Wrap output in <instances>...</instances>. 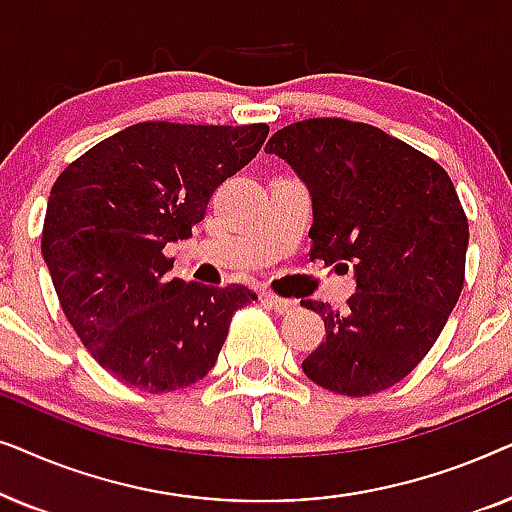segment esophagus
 <instances>
[{"instance_id": "esophagus-1", "label": "esophagus", "mask_w": 512, "mask_h": 512, "mask_svg": "<svg viewBox=\"0 0 512 512\" xmlns=\"http://www.w3.org/2000/svg\"><path fill=\"white\" fill-rule=\"evenodd\" d=\"M263 303L270 307V310H275L277 314H289L296 310V303L293 300H286V298H279V296H272V293H265L263 296Z\"/></svg>"}]
</instances>
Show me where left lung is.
<instances>
[{
    "label": "left lung",
    "mask_w": 512,
    "mask_h": 512,
    "mask_svg": "<svg viewBox=\"0 0 512 512\" xmlns=\"http://www.w3.org/2000/svg\"><path fill=\"white\" fill-rule=\"evenodd\" d=\"M312 198L310 258L354 270L342 312L307 300L326 340L305 375L342 396L394 387L429 354L464 286L468 221L436 160L366 123L310 118L265 144Z\"/></svg>",
    "instance_id": "left-lung-1"
}]
</instances>
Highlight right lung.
Here are the masks:
<instances>
[{"label": "right lung", "instance_id": "1", "mask_svg": "<svg viewBox=\"0 0 512 512\" xmlns=\"http://www.w3.org/2000/svg\"><path fill=\"white\" fill-rule=\"evenodd\" d=\"M268 125L137 123L65 167L46 207L41 254L62 312L100 366L149 394L214 368L230 319L256 300L167 279V242L191 237L212 193L240 172Z\"/></svg>", "mask_w": 512, "mask_h": 512}]
</instances>
